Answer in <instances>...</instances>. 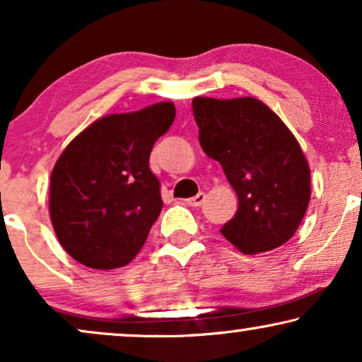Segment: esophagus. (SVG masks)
<instances>
[{
	"mask_svg": "<svg viewBox=\"0 0 362 362\" xmlns=\"http://www.w3.org/2000/svg\"><path fill=\"white\" fill-rule=\"evenodd\" d=\"M204 201H206V194H204V192H199L197 196L191 197V199H187V204L192 206V207H199V206L204 204Z\"/></svg>",
	"mask_w": 362,
	"mask_h": 362,
	"instance_id": "obj_1",
	"label": "esophagus"
}]
</instances>
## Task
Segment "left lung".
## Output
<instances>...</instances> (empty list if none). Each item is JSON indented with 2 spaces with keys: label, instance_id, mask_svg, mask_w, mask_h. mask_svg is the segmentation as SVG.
Instances as JSON below:
<instances>
[{
  "label": "left lung",
  "instance_id": "obj_1",
  "mask_svg": "<svg viewBox=\"0 0 362 362\" xmlns=\"http://www.w3.org/2000/svg\"><path fill=\"white\" fill-rule=\"evenodd\" d=\"M192 113L204 153L219 161L239 197L221 234L244 254L284 245L310 202V168L280 117L252 97H196Z\"/></svg>",
  "mask_w": 362,
  "mask_h": 362
}]
</instances>
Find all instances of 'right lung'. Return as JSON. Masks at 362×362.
Segmentation results:
<instances>
[{"label": "right lung", "instance_id": "add662e5", "mask_svg": "<svg viewBox=\"0 0 362 362\" xmlns=\"http://www.w3.org/2000/svg\"><path fill=\"white\" fill-rule=\"evenodd\" d=\"M175 115L171 102H160L103 117L62 151L51 175L49 212L72 259L112 270L141 250L163 207L150 153Z\"/></svg>", "mask_w": 362, "mask_h": 362}]
</instances>
